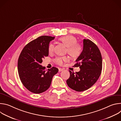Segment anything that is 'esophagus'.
<instances>
[{"label": "esophagus", "mask_w": 121, "mask_h": 121, "mask_svg": "<svg viewBox=\"0 0 121 121\" xmlns=\"http://www.w3.org/2000/svg\"><path fill=\"white\" fill-rule=\"evenodd\" d=\"M58 69H59V72H61V71H63V70H64L63 68H59Z\"/></svg>", "instance_id": "34e87169"}]
</instances>
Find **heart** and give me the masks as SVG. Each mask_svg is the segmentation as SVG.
<instances>
[{"mask_svg":"<svg viewBox=\"0 0 121 121\" xmlns=\"http://www.w3.org/2000/svg\"><path fill=\"white\" fill-rule=\"evenodd\" d=\"M60 40L67 47V52L71 56L74 58L78 57L82 53L83 47L82 45L77 43V39L72 35H67L60 38ZM54 45L50 44L48 47L49 53L53 52L54 51ZM69 60V57L66 56L63 57H58L55 59V62L58 65H62L64 62H67Z\"/></svg>","mask_w":121,"mask_h":121,"instance_id":"obj_1","label":"heart"}]
</instances>
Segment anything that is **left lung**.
<instances>
[{
	"label": "left lung",
	"instance_id": "obj_1",
	"mask_svg": "<svg viewBox=\"0 0 121 121\" xmlns=\"http://www.w3.org/2000/svg\"><path fill=\"white\" fill-rule=\"evenodd\" d=\"M73 66L80 70L74 73L69 70L70 77L66 80L68 86L77 91L87 90L96 82L102 70V57L98 46L89 39L83 40L81 54Z\"/></svg>",
	"mask_w": 121,
	"mask_h": 121
}]
</instances>
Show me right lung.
<instances>
[{
    "label": "right lung",
    "instance_id": "add662e5",
    "mask_svg": "<svg viewBox=\"0 0 121 121\" xmlns=\"http://www.w3.org/2000/svg\"><path fill=\"white\" fill-rule=\"evenodd\" d=\"M55 37L42 36L28 43L22 49L18 61L20 78L30 91L39 94L49 89L53 76L58 69L52 67L45 70L41 65L43 58L48 56L50 42Z\"/></svg>",
    "mask_w": 121,
    "mask_h": 121
}]
</instances>
